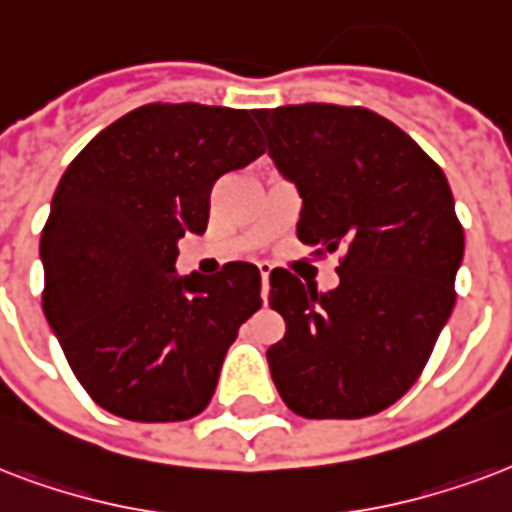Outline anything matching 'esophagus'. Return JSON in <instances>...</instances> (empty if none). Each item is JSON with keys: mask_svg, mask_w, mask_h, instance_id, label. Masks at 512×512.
Masks as SVG:
<instances>
[{"mask_svg": "<svg viewBox=\"0 0 512 512\" xmlns=\"http://www.w3.org/2000/svg\"><path fill=\"white\" fill-rule=\"evenodd\" d=\"M269 264L259 261V275H261V299H267V291H269Z\"/></svg>", "mask_w": 512, "mask_h": 512, "instance_id": "34e87169", "label": "esophagus"}]
</instances>
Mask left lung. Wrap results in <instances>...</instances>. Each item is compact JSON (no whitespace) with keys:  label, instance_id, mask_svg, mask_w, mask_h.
Returning <instances> with one entry per match:
<instances>
[{"label":"left lung","instance_id":"obj_1","mask_svg":"<svg viewBox=\"0 0 512 512\" xmlns=\"http://www.w3.org/2000/svg\"><path fill=\"white\" fill-rule=\"evenodd\" d=\"M253 114L299 189V240L342 251L326 293L272 269L269 304L285 320L267 350L272 382L299 417H371L417 382L454 310L465 235L449 181L414 138L360 106Z\"/></svg>","mask_w":512,"mask_h":512}]
</instances>
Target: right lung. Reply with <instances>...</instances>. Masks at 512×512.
I'll list each match as a JSON object with an SVG mask.
<instances>
[{
	"mask_svg": "<svg viewBox=\"0 0 512 512\" xmlns=\"http://www.w3.org/2000/svg\"><path fill=\"white\" fill-rule=\"evenodd\" d=\"M264 154L245 109L149 104L101 130L53 194L39 259L45 318L71 371L106 411L181 422L208 406L261 275H176L178 240L202 235L211 189Z\"/></svg>",
	"mask_w": 512,
	"mask_h": 512,
	"instance_id": "right-lung-1",
	"label": "right lung"
}]
</instances>
